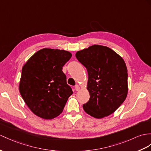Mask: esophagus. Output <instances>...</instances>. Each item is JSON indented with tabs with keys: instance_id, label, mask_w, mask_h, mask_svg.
Listing matches in <instances>:
<instances>
[{
	"instance_id": "obj_1",
	"label": "esophagus",
	"mask_w": 151,
	"mask_h": 151,
	"mask_svg": "<svg viewBox=\"0 0 151 151\" xmlns=\"http://www.w3.org/2000/svg\"><path fill=\"white\" fill-rule=\"evenodd\" d=\"M75 90H76V91H79L80 90V86L79 85H78V84H76V85L75 86Z\"/></svg>"
}]
</instances>
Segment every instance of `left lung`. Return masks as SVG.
<instances>
[{
    "mask_svg": "<svg viewBox=\"0 0 151 151\" xmlns=\"http://www.w3.org/2000/svg\"><path fill=\"white\" fill-rule=\"evenodd\" d=\"M76 57L88 74L90 99L83 104L84 110L96 119L111 115L127 95V69L124 60L110 48L99 45L78 51Z\"/></svg>",
    "mask_w": 151,
    "mask_h": 151,
    "instance_id": "obj_1",
    "label": "left lung"
}]
</instances>
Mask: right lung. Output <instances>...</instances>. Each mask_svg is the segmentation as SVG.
I'll return each mask as SVG.
<instances>
[{"label":"right lung","mask_w":151,"mask_h":151,"mask_svg":"<svg viewBox=\"0 0 151 151\" xmlns=\"http://www.w3.org/2000/svg\"><path fill=\"white\" fill-rule=\"evenodd\" d=\"M71 57L68 51L45 48L32 55L24 65L20 93L29 108L40 118L58 116L73 93L62 71Z\"/></svg>","instance_id":"1"}]
</instances>
